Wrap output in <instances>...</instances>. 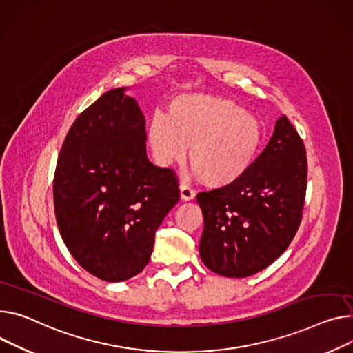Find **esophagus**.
<instances>
[{
	"mask_svg": "<svg viewBox=\"0 0 353 353\" xmlns=\"http://www.w3.org/2000/svg\"><path fill=\"white\" fill-rule=\"evenodd\" d=\"M179 191H181V199L182 201H192L196 195L194 189L189 185L183 183V182L179 185Z\"/></svg>",
	"mask_w": 353,
	"mask_h": 353,
	"instance_id": "esophagus-1",
	"label": "esophagus"
}]
</instances>
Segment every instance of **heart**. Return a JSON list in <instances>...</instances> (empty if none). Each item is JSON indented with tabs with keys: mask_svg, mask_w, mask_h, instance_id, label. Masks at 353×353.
I'll list each match as a JSON object with an SVG mask.
<instances>
[{
	"mask_svg": "<svg viewBox=\"0 0 353 353\" xmlns=\"http://www.w3.org/2000/svg\"><path fill=\"white\" fill-rule=\"evenodd\" d=\"M154 158L162 167L189 162L210 188H225L245 175L263 141L259 120L222 97L182 94L170 104V116L154 114L147 130Z\"/></svg>",
	"mask_w": 353,
	"mask_h": 353,
	"instance_id": "b5f03b06",
	"label": "heart"
}]
</instances>
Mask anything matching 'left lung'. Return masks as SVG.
Returning <instances> with one entry per match:
<instances>
[{
  "mask_svg": "<svg viewBox=\"0 0 353 353\" xmlns=\"http://www.w3.org/2000/svg\"><path fill=\"white\" fill-rule=\"evenodd\" d=\"M307 191L305 147L285 116L252 168L237 182L201 192L199 254L213 273L249 277L277 260L301 223Z\"/></svg>",
  "mask_w": 353,
  "mask_h": 353,
  "instance_id": "obj_1",
  "label": "left lung"
}]
</instances>
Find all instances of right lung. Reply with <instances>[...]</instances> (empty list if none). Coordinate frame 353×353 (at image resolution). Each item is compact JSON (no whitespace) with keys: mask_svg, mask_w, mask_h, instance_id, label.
<instances>
[{"mask_svg":"<svg viewBox=\"0 0 353 353\" xmlns=\"http://www.w3.org/2000/svg\"><path fill=\"white\" fill-rule=\"evenodd\" d=\"M125 90L105 92L74 120L53 179L57 223L68 250L108 283L141 273L155 230L179 199L175 174L147 157L145 119Z\"/></svg>","mask_w":353,"mask_h":353,"instance_id":"obj_1","label":"right lung"}]
</instances>
